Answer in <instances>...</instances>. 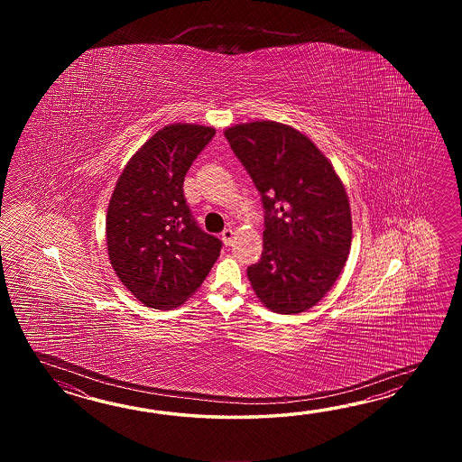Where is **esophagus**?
<instances>
[{
    "instance_id": "esophagus-1",
    "label": "esophagus",
    "mask_w": 462,
    "mask_h": 462,
    "mask_svg": "<svg viewBox=\"0 0 462 462\" xmlns=\"http://www.w3.org/2000/svg\"><path fill=\"white\" fill-rule=\"evenodd\" d=\"M221 239H223V243H225V245H231V243H233V239H235V231H233L231 227H227V229H225V231L221 233Z\"/></svg>"
}]
</instances>
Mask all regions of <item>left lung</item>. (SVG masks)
<instances>
[{
  "label": "left lung",
  "mask_w": 462,
  "mask_h": 462,
  "mask_svg": "<svg viewBox=\"0 0 462 462\" xmlns=\"http://www.w3.org/2000/svg\"><path fill=\"white\" fill-rule=\"evenodd\" d=\"M261 193L263 255L247 267L259 300L277 314H300L324 297L352 245V213L332 163L299 130L273 120L225 130Z\"/></svg>",
  "instance_id": "8db88e82"
}]
</instances>
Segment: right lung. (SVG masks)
<instances>
[{"instance_id":"right-lung-1","label":"right lung","mask_w":462,"mask_h":462,"mask_svg":"<svg viewBox=\"0 0 462 462\" xmlns=\"http://www.w3.org/2000/svg\"><path fill=\"white\" fill-rule=\"evenodd\" d=\"M217 130L171 124L147 140L118 177L106 219L110 264L122 284L152 309L170 310L197 291L221 241L198 226L183 181Z\"/></svg>"}]
</instances>
